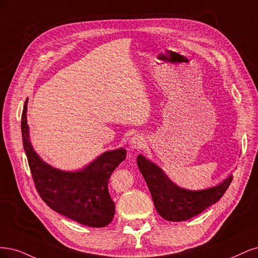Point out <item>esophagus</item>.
<instances>
[{"mask_svg":"<svg viewBox=\"0 0 258 258\" xmlns=\"http://www.w3.org/2000/svg\"><path fill=\"white\" fill-rule=\"evenodd\" d=\"M128 146L132 149V150H136V149H141L145 146V138L139 135L135 134L134 136H132L130 141H128Z\"/></svg>","mask_w":258,"mask_h":258,"instance_id":"34e87169","label":"esophagus"}]
</instances>
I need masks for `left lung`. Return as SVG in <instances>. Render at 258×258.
<instances>
[{
  "mask_svg": "<svg viewBox=\"0 0 258 258\" xmlns=\"http://www.w3.org/2000/svg\"><path fill=\"white\" fill-rule=\"evenodd\" d=\"M137 165L150 190L155 209L163 219L170 222L186 221L202 213L220 201L232 181V174H229L218 185L192 190L174 184L160 166L144 155L137 156Z\"/></svg>",
  "mask_w": 258,
  "mask_h": 258,
  "instance_id": "left-lung-1",
  "label": "left lung"
}]
</instances>
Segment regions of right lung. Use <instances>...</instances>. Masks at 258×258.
<instances>
[{"instance_id": "add662e5", "label": "right lung", "mask_w": 258, "mask_h": 258, "mask_svg": "<svg viewBox=\"0 0 258 258\" xmlns=\"http://www.w3.org/2000/svg\"><path fill=\"white\" fill-rule=\"evenodd\" d=\"M27 110L28 98L21 117L22 141L41 199L55 212L82 225L107 226L114 215V203L108 190V182L113 170L125 160V149L106 151L80 170L57 169L41 160L33 148Z\"/></svg>"}]
</instances>
